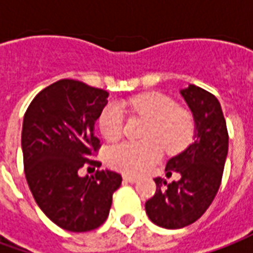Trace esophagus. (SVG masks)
Returning a JSON list of instances; mask_svg holds the SVG:
<instances>
[{"instance_id": "1", "label": "esophagus", "mask_w": 253, "mask_h": 253, "mask_svg": "<svg viewBox=\"0 0 253 253\" xmlns=\"http://www.w3.org/2000/svg\"><path fill=\"white\" fill-rule=\"evenodd\" d=\"M123 179H125V181H127V183H135V181L138 180L137 177H134V176L130 175H125L123 176Z\"/></svg>"}]
</instances>
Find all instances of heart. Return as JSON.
<instances>
[{"mask_svg": "<svg viewBox=\"0 0 253 253\" xmlns=\"http://www.w3.org/2000/svg\"><path fill=\"white\" fill-rule=\"evenodd\" d=\"M121 105L149 118L142 142L118 143L108 150L112 168L128 175H141L159 163L165 150L170 154L187 148L195 134V121L190 111L179 108L163 93H145L123 100ZM99 127L107 141H116L125 130V112L119 104L111 103L99 118Z\"/></svg>", "mask_w": 253, "mask_h": 253, "instance_id": "heart-1", "label": "heart"}]
</instances>
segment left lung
I'll use <instances>...</instances> for the list:
<instances>
[{
    "instance_id": "obj_1",
    "label": "left lung",
    "mask_w": 253,
    "mask_h": 253,
    "mask_svg": "<svg viewBox=\"0 0 253 253\" xmlns=\"http://www.w3.org/2000/svg\"><path fill=\"white\" fill-rule=\"evenodd\" d=\"M180 93L194 115L195 139L167 163V176L177 172L180 179L167 183L156 177V194L145 203L150 221L165 229L184 228L205 214L221 186L228 156V128L217 97L195 85Z\"/></svg>"
}]
</instances>
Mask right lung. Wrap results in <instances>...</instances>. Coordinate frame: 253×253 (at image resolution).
Masks as SVG:
<instances>
[{
    "label": "right lung",
    "mask_w": 253,
    "mask_h": 253,
    "mask_svg": "<svg viewBox=\"0 0 253 253\" xmlns=\"http://www.w3.org/2000/svg\"><path fill=\"white\" fill-rule=\"evenodd\" d=\"M107 97L104 89L65 78L41 90L25 111V179L42 211L69 232H89L103 225L122 184V176L114 170L78 175L83 167L101 165L90 157L101 146L94 123Z\"/></svg>",
    "instance_id": "obj_1"
}]
</instances>
